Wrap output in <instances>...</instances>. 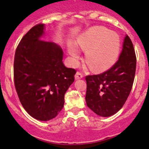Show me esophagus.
<instances>
[{
    "label": "esophagus",
    "instance_id": "1",
    "mask_svg": "<svg viewBox=\"0 0 149 149\" xmlns=\"http://www.w3.org/2000/svg\"><path fill=\"white\" fill-rule=\"evenodd\" d=\"M83 77V74L81 73V72L78 71L77 73H76V75H75V79L76 80L81 79V78H82Z\"/></svg>",
    "mask_w": 149,
    "mask_h": 149
}]
</instances>
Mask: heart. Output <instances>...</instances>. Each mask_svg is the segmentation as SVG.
<instances>
[{
    "instance_id": "1",
    "label": "heart",
    "mask_w": 149,
    "mask_h": 149,
    "mask_svg": "<svg viewBox=\"0 0 149 149\" xmlns=\"http://www.w3.org/2000/svg\"><path fill=\"white\" fill-rule=\"evenodd\" d=\"M76 45L85 54L86 62L94 71H100L112 64L120 53V36L103 27H93L88 29L77 39ZM68 52L77 64L80 52L73 45L68 47Z\"/></svg>"
}]
</instances>
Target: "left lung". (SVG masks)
Listing matches in <instances>:
<instances>
[{
  "label": "left lung",
  "instance_id": "left-lung-1",
  "mask_svg": "<svg viewBox=\"0 0 149 149\" xmlns=\"http://www.w3.org/2000/svg\"><path fill=\"white\" fill-rule=\"evenodd\" d=\"M136 57L133 44L126 35L118 61L107 71L86 77V101L97 115L109 117L123 107L134 80Z\"/></svg>",
  "mask_w": 149,
  "mask_h": 149
}]
</instances>
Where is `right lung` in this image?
I'll use <instances>...</instances> for the list:
<instances>
[{"mask_svg":"<svg viewBox=\"0 0 149 149\" xmlns=\"http://www.w3.org/2000/svg\"><path fill=\"white\" fill-rule=\"evenodd\" d=\"M44 24H36L22 38L14 58V83L21 104L32 117L48 121L58 115L76 71L63 64V51L41 40Z\"/></svg>","mask_w":149,"mask_h":149,"instance_id":"right-lung-1","label":"right lung"}]
</instances>
